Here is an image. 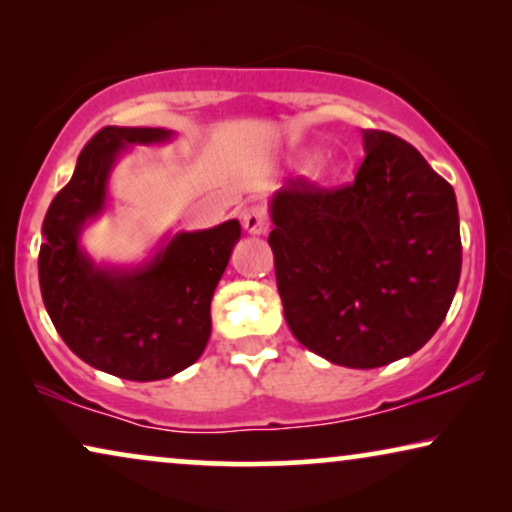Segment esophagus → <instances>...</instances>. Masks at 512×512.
<instances>
[{
  "label": "esophagus",
  "mask_w": 512,
  "mask_h": 512,
  "mask_svg": "<svg viewBox=\"0 0 512 512\" xmlns=\"http://www.w3.org/2000/svg\"><path fill=\"white\" fill-rule=\"evenodd\" d=\"M242 226L249 235H265L268 233V214H265V207L251 205L242 212Z\"/></svg>",
  "instance_id": "34e87169"
}]
</instances>
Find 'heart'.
<instances>
[{"label": "heart", "mask_w": 512, "mask_h": 512, "mask_svg": "<svg viewBox=\"0 0 512 512\" xmlns=\"http://www.w3.org/2000/svg\"><path fill=\"white\" fill-rule=\"evenodd\" d=\"M335 172H338V167H335L333 158H328L321 153V156H317L310 163V167H307V177H310L314 184H328L335 177Z\"/></svg>", "instance_id": "b5f03b06"}]
</instances>
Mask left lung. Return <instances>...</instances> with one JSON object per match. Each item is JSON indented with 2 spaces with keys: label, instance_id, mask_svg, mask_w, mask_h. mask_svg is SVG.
I'll return each instance as SVG.
<instances>
[{
  "label": "left lung",
  "instance_id": "8db88e82",
  "mask_svg": "<svg viewBox=\"0 0 512 512\" xmlns=\"http://www.w3.org/2000/svg\"><path fill=\"white\" fill-rule=\"evenodd\" d=\"M352 186L289 181L270 198L275 275L291 333L335 366L380 368L422 349L461 275L454 188L415 146L363 130Z\"/></svg>",
  "mask_w": 512,
  "mask_h": 512
}]
</instances>
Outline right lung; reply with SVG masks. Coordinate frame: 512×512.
<instances>
[{
	"instance_id": "right-lung-1",
	"label": "right lung",
	"mask_w": 512,
	"mask_h": 512,
	"mask_svg": "<svg viewBox=\"0 0 512 512\" xmlns=\"http://www.w3.org/2000/svg\"><path fill=\"white\" fill-rule=\"evenodd\" d=\"M174 137L165 128H102L41 226L39 286L55 331L88 366L132 382L165 380L200 359L212 335L216 284L242 235L237 219L167 233L132 265L97 263L83 247V230L107 214L123 153Z\"/></svg>"
}]
</instances>
